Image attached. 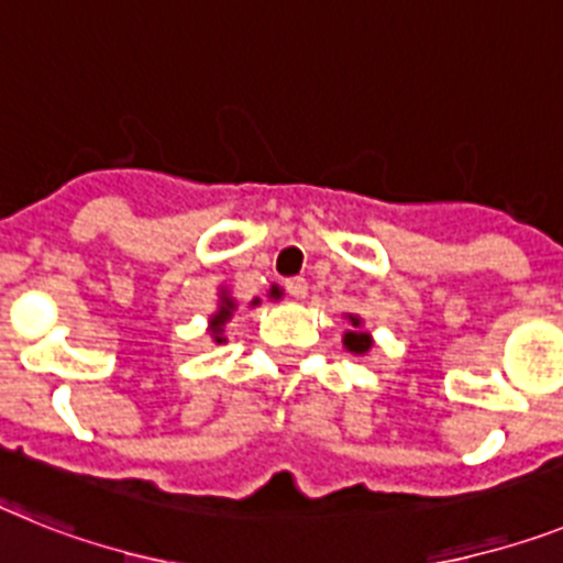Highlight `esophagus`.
<instances>
[{
    "label": "esophagus",
    "mask_w": 563,
    "mask_h": 563,
    "mask_svg": "<svg viewBox=\"0 0 563 563\" xmlns=\"http://www.w3.org/2000/svg\"><path fill=\"white\" fill-rule=\"evenodd\" d=\"M286 291H289L295 300H303V297L309 295V283H306L303 277H291V280H286Z\"/></svg>",
    "instance_id": "obj_1"
}]
</instances>
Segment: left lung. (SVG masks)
I'll return each instance as SVG.
<instances>
[{
	"label": "left lung",
	"instance_id": "obj_1",
	"mask_svg": "<svg viewBox=\"0 0 563 563\" xmlns=\"http://www.w3.org/2000/svg\"><path fill=\"white\" fill-rule=\"evenodd\" d=\"M349 323H352V332L343 334V346L352 354H366L372 349V338L363 332V320L357 314H349Z\"/></svg>",
	"mask_w": 563,
	"mask_h": 563
}]
</instances>
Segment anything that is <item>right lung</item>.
<instances>
[{
  "label": "right lung",
  "instance_id": "1",
  "mask_svg": "<svg viewBox=\"0 0 563 563\" xmlns=\"http://www.w3.org/2000/svg\"><path fill=\"white\" fill-rule=\"evenodd\" d=\"M254 303H260V300H254ZM234 309H238V303H234L229 295L220 297V306H217V311L211 314V338H214V343H223V340H225L223 338V325L229 323L231 314H234Z\"/></svg>",
  "mask_w": 563,
  "mask_h": 563
}]
</instances>
